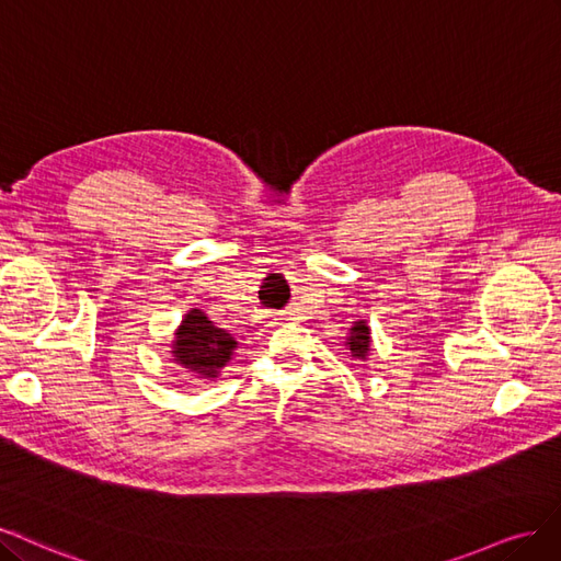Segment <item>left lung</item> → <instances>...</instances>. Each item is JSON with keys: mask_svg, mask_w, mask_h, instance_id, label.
<instances>
[{"mask_svg": "<svg viewBox=\"0 0 561 561\" xmlns=\"http://www.w3.org/2000/svg\"><path fill=\"white\" fill-rule=\"evenodd\" d=\"M347 347H350L354 358L364 360L368 356V352H370V329H368V323L364 319L354 321V327L350 329Z\"/></svg>", "mask_w": 561, "mask_h": 561, "instance_id": "obj_1", "label": "left lung"}]
</instances>
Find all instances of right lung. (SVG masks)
<instances>
[{
  "label": "right lung",
  "mask_w": 561,
  "mask_h": 561,
  "mask_svg": "<svg viewBox=\"0 0 561 561\" xmlns=\"http://www.w3.org/2000/svg\"><path fill=\"white\" fill-rule=\"evenodd\" d=\"M238 342L224 329H216L203 310H188L172 340V360L186 373L214 379L228 364Z\"/></svg>",
  "instance_id": "1"
}]
</instances>
